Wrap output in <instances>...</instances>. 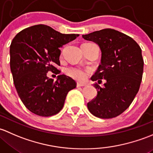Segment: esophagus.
Segmentation results:
<instances>
[{
    "instance_id": "obj_1",
    "label": "esophagus",
    "mask_w": 153,
    "mask_h": 153,
    "mask_svg": "<svg viewBox=\"0 0 153 153\" xmlns=\"http://www.w3.org/2000/svg\"><path fill=\"white\" fill-rule=\"evenodd\" d=\"M76 86L77 87H83V86H85V85L83 84V83H80V82H78L76 84Z\"/></svg>"
}]
</instances>
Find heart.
Returning <instances> with one entry per match:
<instances>
[{
    "mask_svg": "<svg viewBox=\"0 0 153 153\" xmlns=\"http://www.w3.org/2000/svg\"><path fill=\"white\" fill-rule=\"evenodd\" d=\"M90 72L91 70L89 69L79 67H70L66 68L65 70V73L68 76L78 81H85L87 79Z\"/></svg>",
    "mask_w": 153,
    "mask_h": 153,
    "instance_id": "obj_1",
    "label": "heart"
}]
</instances>
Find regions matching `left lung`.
I'll use <instances>...</instances> for the list:
<instances>
[{
  "label": "left lung",
  "mask_w": 153,
  "mask_h": 153,
  "mask_svg": "<svg viewBox=\"0 0 153 153\" xmlns=\"http://www.w3.org/2000/svg\"><path fill=\"white\" fill-rule=\"evenodd\" d=\"M82 37L96 42L102 52L101 64L91 80L100 84L105 79V87L94 84L97 96L88 103V110L101 119L116 117L129 108L139 90L144 70L141 48L133 38L111 29Z\"/></svg>",
  "instance_id": "left-lung-1"
}]
</instances>
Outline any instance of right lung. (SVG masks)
Wrapping results in <instances>:
<instances>
[{
    "label": "right lung",
    "mask_w": 153,
    "mask_h": 153,
    "mask_svg": "<svg viewBox=\"0 0 153 153\" xmlns=\"http://www.w3.org/2000/svg\"><path fill=\"white\" fill-rule=\"evenodd\" d=\"M79 34H65L46 25H36L17 34L10 45V68L19 97L27 109L51 116L62 109L66 96L76 88L71 77L59 74V48ZM59 74L56 81L47 76Z\"/></svg>",
    "instance_id": "add662e5"
}]
</instances>
